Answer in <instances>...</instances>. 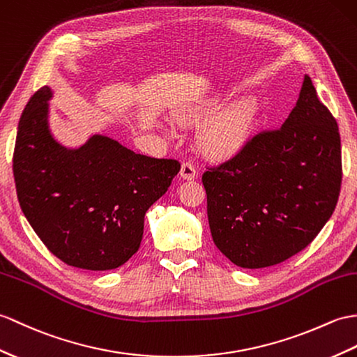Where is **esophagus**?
I'll return each instance as SVG.
<instances>
[{"label":"esophagus","instance_id":"esophagus-1","mask_svg":"<svg viewBox=\"0 0 357 357\" xmlns=\"http://www.w3.org/2000/svg\"><path fill=\"white\" fill-rule=\"evenodd\" d=\"M179 175L182 179H187V181H192L196 178V169L192 162H184L181 165V172Z\"/></svg>","mask_w":357,"mask_h":357}]
</instances>
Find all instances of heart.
Segmentation results:
<instances>
[{
  "instance_id": "b5f03b06",
  "label": "heart",
  "mask_w": 357,
  "mask_h": 357,
  "mask_svg": "<svg viewBox=\"0 0 357 357\" xmlns=\"http://www.w3.org/2000/svg\"><path fill=\"white\" fill-rule=\"evenodd\" d=\"M223 100L199 105L193 109L178 115L182 123H199L211 119L220 111ZM259 119V102L252 96H245L228 105L216 118L204 124L199 130L197 141L202 151L213 158H229L237 155L250 141Z\"/></svg>"
}]
</instances>
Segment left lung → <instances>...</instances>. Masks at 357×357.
<instances>
[{
	"label": "left lung",
	"mask_w": 357,
	"mask_h": 357,
	"mask_svg": "<svg viewBox=\"0 0 357 357\" xmlns=\"http://www.w3.org/2000/svg\"><path fill=\"white\" fill-rule=\"evenodd\" d=\"M341 181L337 123L304 76L280 129L260 132L202 175L214 245L246 269L291 259L331 218Z\"/></svg>",
	"instance_id": "obj_1"
}]
</instances>
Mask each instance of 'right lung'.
<instances>
[{"instance_id": "add662e5", "label": "right lung", "mask_w": 357, "mask_h": 357, "mask_svg": "<svg viewBox=\"0 0 357 357\" xmlns=\"http://www.w3.org/2000/svg\"><path fill=\"white\" fill-rule=\"evenodd\" d=\"M43 86L24 109L13 152V176L24 216L50 252L68 266L109 271L134 255L144 216L167 192L181 164L135 153L94 134L66 147L50 129Z\"/></svg>"}]
</instances>
